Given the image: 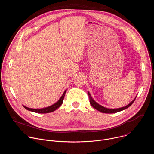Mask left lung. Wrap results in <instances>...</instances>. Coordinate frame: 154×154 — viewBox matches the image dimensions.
I'll return each mask as SVG.
<instances>
[{"label":"left lung","mask_w":154,"mask_h":154,"mask_svg":"<svg viewBox=\"0 0 154 154\" xmlns=\"http://www.w3.org/2000/svg\"><path fill=\"white\" fill-rule=\"evenodd\" d=\"M88 96H89V98H90V104L91 105V106L94 108L95 109H96L97 110L102 112V113H117V112H121V111H122L124 110V109H127V108H128L131 104H132L137 96L135 97V98L131 101V102H130L127 105L124 106V107H121V108H115V109H111V108H105L100 105H99V103H97L93 99V97H91L90 93L89 91H88Z\"/></svg>","instance_id":"left-lung-1"}]
</instances>
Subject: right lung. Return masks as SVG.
<instances>
[{"instance_id": "add662e5", "label": "right lung", "mask_w": 154, "mask_h": 154, "mask_svg": "<svg viewBox=\"0 0 154 154\" xmlns=\"http://www.w3.org/2000/svg\"><path fill=\"white\" fill-rule=\"evenodd\" d=\"M66 90H65L64 92L63 93V95L61 96V97L60 98V99L54 104L46 107V108H39V109H35V108H28L24 105H23V106L27 109V110L32 112H35V113H51L52 112H54L55 109H57L59 106H60V105L62 104L64 97V95L66 93Z\"/></svg>"}]
</instances>
